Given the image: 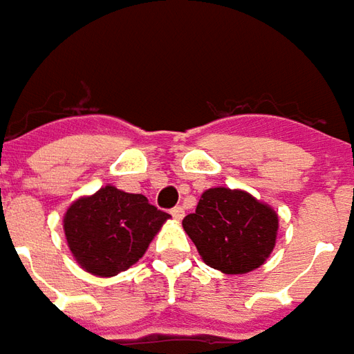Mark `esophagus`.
Segmentation results:
<instances>
[{
    "mask_svg": "<svg viewBox=\"0 0 354 354\" xmlns=\"http://www.w3.org/2000/svg\"><path fill=\"white\" fill-rule=\"evenodd\" d=\"M171 217L175 221H181L183 217H185V209H183L181 205H177V207H173L171 209Z\"/></svg>",
    "mask_w": 354,
    "mask_h": 354,
    "instance_id": "1",
    "label": "esophagus"
}]
</instances>
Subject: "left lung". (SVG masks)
I'll use <instances>...</instances> for the list:
<instances>
[{"label": "left lung", "instance_id": "8db88e82", "mask_svg": "<svg viewBox=\"0 0 354 354\" xmlns=\"http://www.w3.org/2000/svg\"><path fill=\"white\" fill-rule=\"evenodd\" d=\"M183 229L205 265L225 274L259 269L277 245L278 213L250 192L215 187L202 192Z\"/></svg>", "mask_w": 354, "mask_h": 354}]
</instances>
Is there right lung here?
Segmentation results:
<instances>
[{"mask_svg":"<svg viewBox=\"0 0 354 354\" xmlns=\"http://www.w3.org/2000/svg\"><path fill=\"white\" fill-rule=\"evenodd\" d=\"M171 215L112 185L68 205L62 229L76 263L89 274L110 278L129 269L149 250Z\"/></svg>","mask_w":354,"mask_h":354,"instance_id":"right-lung-1","label":"right lung"}]
</instances>
